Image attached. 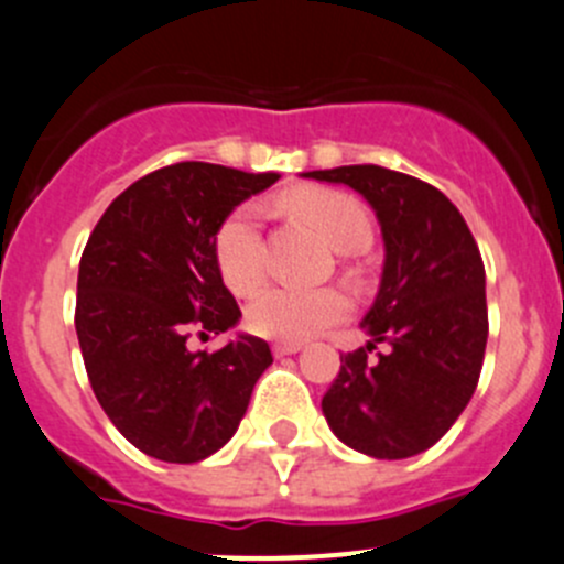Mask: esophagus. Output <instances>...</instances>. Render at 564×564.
Here are the masks:
<instances>
[{
	"instance_id": "34e87169",
	"label": "esophagus",
	"mask_w": 564,
	"mask_h": 564,
	"mask_svg": "<svg viewBox=\"0 0 564 564\" xmlns=\"http://www.w3.org/2000/svg\"><path fill=\"white\" fill-rule=\"evenodd\" d=\"M299 348H302V343H273V354H276V357H285V354H296Z\"/></svg>"
}]
</instances>
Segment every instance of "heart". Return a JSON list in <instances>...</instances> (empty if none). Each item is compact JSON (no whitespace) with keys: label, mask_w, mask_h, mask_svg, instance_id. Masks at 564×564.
Returning a JSON list of instances; mask_svg holds the SVG:
<instances>
[{"label":"heart","mask_w":564,"mask_h":564,"mask_svg":"<svg viewBox=\"0 0 564 564\" xmlns=\"http://www.w3.org/2000/svg\"><path fill=\"white\" fill-rule=\"evenodd\" d=\"M288 205L307 218L335 249L359 251L373 238L368 207L357 196L337 187H304L288 196ZM213 254L229 291L249 296L265 279L262 257V213L254 202H243L227 213L213 238ZM351 310L340 288H265L246 310V326L271 340L299 343L343 321Z\"/></svg>","instance_id":"1"}]
</instances>
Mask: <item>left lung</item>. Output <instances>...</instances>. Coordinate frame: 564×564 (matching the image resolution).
Listing matches in <instances>:
<instances>
[{
	"mask_svg": "<svg viewBox=\"0 0 564 564\" xmlns=\"http://www.w3.org/2000/svg\"><path fill=\"white\" fill-rule=\"evenodd\" d=\"M307 176L343 182L382 224V288L362 329L371 343L340 357L321 410L332 432L377 459L426 452L468 406L487 346L485 262L463 213L429 182L382 165ZM389 346L377 358L370 351Z\"/></svg>",
	"mask_w": 564,
	"mask_h": 564,
	"instance_id": "8db88e82",
	"label": "left lung"
}]
</instances>
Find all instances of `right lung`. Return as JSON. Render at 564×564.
I'll return each mask as SVG.
<instances>
[{
  "label": "right lung",
  "mask_w": 564,
  "mask_h": 564,
  "mask_svg": "<svg viewBox=\"0 0 564 564\" xmlns=\"http://www.w3.org/2000/svg\"><path fill=\"white\" fill-rule=\"evenodd\" d=\"M276 180L196 160L165 165L118 193L85 243L74 310L85 371L112 426L149 457L187 465L216 454L273 362L260 337L216 351L187 340L238 324L213 238Z\"/></svg>",
  "instance_id": "right-lung-1"
}]
</instances>
